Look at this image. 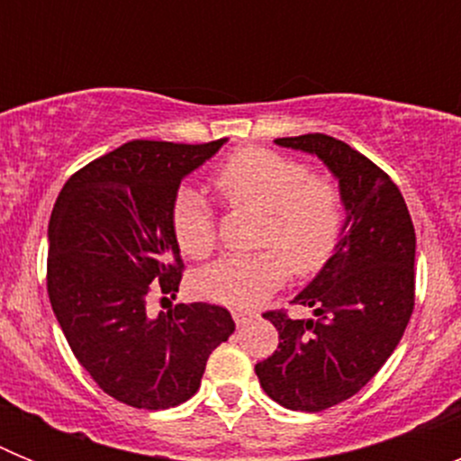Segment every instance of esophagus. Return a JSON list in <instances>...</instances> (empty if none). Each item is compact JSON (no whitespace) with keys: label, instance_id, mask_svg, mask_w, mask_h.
Wrapping results in <instances>:
<instances>
[{"label":"esophagus","instance_id":"34e87169","mask_svg":"<svg viewBox=\"0 0 461 461\" xmlns=\"http://www.w3.org/2000/svg\"><path fill=\"white\" fill-rule=\"evenodd\" d=\"M233 319H235V323H238V328H242V325L251 323V321L256 319V313L247 312V309H233Z\"/></svg>","mask_w":461,"mask_h":461}]
</instances>
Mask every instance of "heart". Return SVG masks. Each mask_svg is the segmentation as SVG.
Wrapping results in <instances>:
<instances>
[{
    "instance_id": "obj_1",
    "label": "heart",
    "mask_w": 461,
    "mask_h": 461,
    "mask_svg": "<svg viewBox=\"0 0 461 461\" xmlns=\"http://www.w3.org/2000/svg\"><path fill=\"white\" fill-rule=\"evenodd\" d=\"M217 186L230 205L263 214L260 244L277 251L223 256L195 279L203 297L228 307H256L286 279V259L297 275H312L328 263L344 226L341 195L332 182L312 175L295 158L249 148L228 158L217 173ZM173 230L189 258L212 254L217 228L210 205L198 191L182 189L177 194Z\"/></svg>"
}]
</instances>
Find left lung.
Segmentation results:
<instances>
[{
    "label": "left lung",
    "mask_w": 461,
    "mask_h": 461,
    "mask_svg": "<svg viewBox=\"0 0 461 461\" xmlns=\"http://www.w3.org/2000/svg\"><path fill=\"white\" fill-rule=\"evenodd\" d=\"M319 157L339 182V242L293 303L316 319L267 312L279 346L256 365L260 388L291 411L330 409L385 365L409 325L415 297V230L397 185L365 154L325 133L276 138Z\"/></svg>",
    "instance_id": "obj_1"
}]
</instances>
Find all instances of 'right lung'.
Instances as JSON below:
<instances>
[{
    "mask_svg": "<svg viewBox=\"0 0 461 461\" xmlns=\"http://www.w3.org/2000/svg\"><path fill=\"white\" fill-rule=\"evenodd\" d=\"M223 142H126L71 175L52 207L48 295L57 323L99 388L133 409L194 397L210 353L233 335L230 313L217 304L148 313L149 293L180 288L177 189Z\"/></svg>",
    "mask_w": 461,
    "mask_h": 461,
    "instance_id": "obj_1",
    "label": "right lung"
}]
</instances>
